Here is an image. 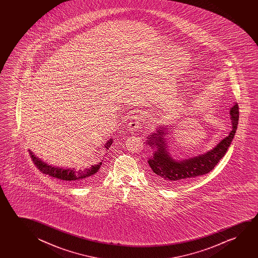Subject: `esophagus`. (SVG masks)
Wrapping results in <instances>:
<instances>
[{"instance_id": "34e87169", "label": "esophagus", "mask_w": 258, "mask_h": 258, "mask_svg": "<svg viewBox=\"0 0 258 258\" xmlns=\"http://www.w3.org/2000/svg\"><path fill=\"white\" fill-rule=\"evenodd\" d=\"M139 119H140V115H135V116H133V119H131V122L128 123V126H127V127L130 128V131H138V130L141 127V123L139 121Z\"/></svg>"}]
</instances>
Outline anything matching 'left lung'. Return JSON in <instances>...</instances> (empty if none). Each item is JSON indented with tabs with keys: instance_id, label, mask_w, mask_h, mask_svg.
<instances>
[{
	"instance_id": "1",
	"label": "left lung",
	"mask_w": 258,
	"mask_h": 258,
	"mask_svg": "<svg viewBox=\"0 0 258 258\" xmlns=\"http://www.w3.org/2000/svg\"><path fill=\"white\" fill-rule=\"evenodd\" d=\"M230 114L233 127L228 137L223 139L215 148L207 153L182 161H176L169 155V152L166 151V143L164 138L166 127L159 126L157 133L150 136L147 140V144L151 145L152 149L156 148L152 158L148 160L155 180L162 185H168L185 182L210 173L225 156L234 138L239 121L238 104L231 108Z\"/></svg>"
}]
</instances>
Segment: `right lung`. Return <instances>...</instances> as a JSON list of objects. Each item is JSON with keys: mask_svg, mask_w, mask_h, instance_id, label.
<instances>
[{"mask_svg": "<svg viewBox=\"0 0 258 258\" xmlns=\"http://www.w3.org/2000/svg\"><path fill=\"white\" fill-rule=\"evenodd\" d=\"M112 139H110L109 141H107L105 147L106 149L109 148L111 145H112ZM29 153L31 155L32 161L34 163V165L37 166V168L45 174H48L51 177L53 178H57L59 180H66V181H87V180H92V178L94 176L98 171L99 170V167L101 166L102 163L100 162L98 165L92 166L90 169L77 170L74 169H63V168H60V167H55V166H48L46 163L43 162L41 159L37 158L32 152L29 150Z\"/></svg>", "mask_w": 258, "mask_h": 258, "instance_id": "1", "label": "right lung"}]
</instances>
